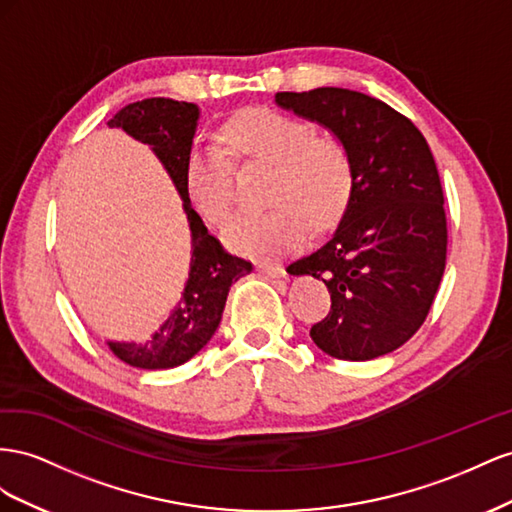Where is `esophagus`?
Masks as SVG:
<instances>
[{
  "instance_id": "34e87169",
  "label": "esophagus",
  "mask_w": 512,
  "mask_h": 512,
  "mask_svg": "<svg viewBox=\"0 0 512 512\" xmlns=\"http://www.w3.org/2000/svg\"><path fill=\"white\" fill-rule=\"evenodd\" d=\"M257 270H259L261 274L270 276V279H283V276H285V270H283L281 266H274V264H259Z\"/></svg>"
}]
</instances>
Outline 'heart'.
Returning <instances> with one entry per match:
<instances>
[{"mask_svg":"<svg viewBox=\"0 0 512 512\" xmlns=\"http://www.w3.org/2000/svg\"><path fill=\"white\" fill-rule=\"evenodd\" d=\"M227 152L274 167L264 212H240L223 225V242L240 255L272 259L306 238V223H337L354 195V165L345 145L315 135L309 122L274 109H251L223 128ZM221 148L197 143L188 152L184 186L203 221L221 223L233 197V165Z\"/></svg>","mask_w":512,"mask_h":512,"instance_id":"1","label":"heart"}]
</instances>
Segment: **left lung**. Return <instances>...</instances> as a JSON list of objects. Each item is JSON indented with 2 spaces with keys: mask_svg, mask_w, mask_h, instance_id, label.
Masks as SVG:
<instances>
[{
  "mask_svg": "<svg viewBox=\"0 0 512 512\" xmlns=\"http://www.w3.org/2000/svg\"><path fill=\"white\" fill-rule=\"evenodd\" d=\"M274 100L328 128L354 165V195L339 227L287 266L330 291V313L311 339L339 360L390 354L427 319L446 268L444 193L429 143L405 115L354 90L317 87Z\"/></svg>",
  "mask_w": 512,
  "mask_h": 512,
  "instance_id": "obj_1",
  "label": "left lung"
}]
</instances>
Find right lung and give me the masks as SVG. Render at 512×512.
Here are the masks:
<instances>
[{
    "mask_svg": "<svg viewBox=\"0 0 512 512\" xmlns=\"http://www.w3.org/2000/svg\"><path fill=\"white\" fill-rule=\"evenodd\" d=\"M199 122V107L173 98H145L126 105L107 122L150 145L182 197L191 229V270L180 302L148 341H107L111 352L137 369H173L199 354L221 324L231 283L251 274L253 264L229 255L193 210L184 186V167Z\"/></svg>",
    "mask_w": 512,
    "mask_h": 512,
    "instance_id": "obj_1",
    "label": "right lung"
}]
</instances>
